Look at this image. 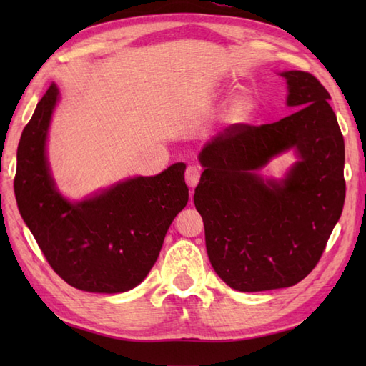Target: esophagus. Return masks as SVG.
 <instances>
[{
	"instance_id": "obj_1",
	"label": "esophagus",
	"mask_w": 366,
	"mask_h": 366,
	"mask_svg": "<svg viewBox=\"0 0 366 366\" xmlns=\"http://www.w3.org/2000/svg\"><path fill=\"white\" fill-rule=\"evenodd\" d=\"M199 177H201V171L198 167H187L185 169V182H187L189 187H197V184L199 182Z\"/></svg>"
}]
</instances>
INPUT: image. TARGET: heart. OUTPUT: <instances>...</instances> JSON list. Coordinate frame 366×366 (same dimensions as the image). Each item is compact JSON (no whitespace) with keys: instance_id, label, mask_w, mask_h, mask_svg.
<instances>
[{"instance_id":"1","label":"heart","mask_w":366,"mask_h":366,"mask_svg":"<svg viewBox=\"0 0 366 366\" xmlns=\"http://www.w3.org/2000/svg\"><path fill=\"white\" fill-rule=\"evenodd\" d=\"M254 99L250 92H239L229 100L224 110V119L231 124H239L247 121L254 112Z\"/></svg>"}]
</instances>
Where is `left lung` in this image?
Segmentation results:
<instances>
[{"mask_svg": "<svg viewBox=\"0 0 366 366\" xmlns=\"http://www.w3.org/2000/svg\"><path fill=\"white\" fill-rule=\"evenodd\" d=\"M286 105L272 124H232L199 152L195 189L209 261L232 290L256 292L299 283L320 261L343 211L345 139L330 94L308 72L280 74ZM292 149L298 160L283 179L259 169Z\"/></svg>", "mask_w": 366, "mask_h": 366, "instance_id": "8db88e82", "label": "left lung"}]
</instances>
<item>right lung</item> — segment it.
Returning <instances> with one entry per match:
<instances>
[{
  "label": "right lung",
  "instance_id": "1",
  "mask_svg": "<svg viewBox=\"0 0 366 366\" xmlns=\"http://www.w3.org/2000/svg\"><path fill=\"white\" fill-rule=\"evenodd\" d=\"M59 89L39 100L17 149L15 198L51 269L76 290L126 292L149 274L174 217L189 201L184 163L157 176H137L81 201H69L53 181L46 135Z\"/></svg>",
  "mask_w": 366,
  "mask_h": 366
}]
</instances>
